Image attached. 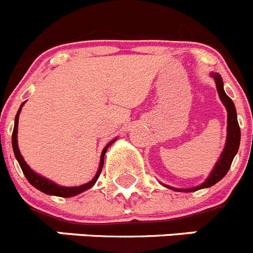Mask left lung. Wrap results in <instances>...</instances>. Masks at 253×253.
Wrapping results in <instances>:
<instances>
[{
    "label": "left lung",
    "mask_w": 253,
    "mask_h": 253,
    "mask_svg": "<svg viewBox=\"0 0 253 253\" xmlns=\"http://www.w3.org/2000/svg\"><path fill=\"white\" fill-rule=\"evenodd\" d=\"M211 77L214 78L215 85H217L218 94H219L220 101L223 102V104L226 106V110L228 112V118H227V140H226V146L223 150L222 155H220L219 160L215 164L214 169L211 170V175L208 176L206 181L203 184H200L199 186H195L192 189H175L171 186H168V188L172 189V190H176V192H195V190H199V189L209 188V186L214 185L215 183H218L219 180H222L223 177L226 176V174L228 172L229 168L232 165V161H233L234 156L237 154L238 147H240V141H241V129L238 126L237 121V112H236V107H234L233 101L229 98L228 95L224 92V88H223V81L222 77L218 74V73H211Z\"/></svg>",
    "instance_id": "left-lung-1"
}]
</instances>
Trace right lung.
<instances>
[{
    "instance_id": "add662e5",
    "label": "right lung",
    "mask_w": 253,
    "mask_h": 253,
    "mask_svg": "<svg viewBox=\"0 0 253 253\" xmlns=\"http://www.w3.org/2000/svg\"><path fill=\"white\" fill-rule=\"evenodd\" d=\"M24 106V103L21 104V107ZM21 107L19 108L17 111V115L15 117V126H13V132H12V149H13V154H15L16 159L19 161L20 164V168H21L22 172L24 175L26 176V179L29 180V183L31 184L33 186H35L38 190L40 192L45 193V194H49V195H56V197H64V198H69V197H74L77 194H81L83 193L84 190H88L89 188H92L93 185L95 184V181L98 180L99 175H101L102 171V168H103V161H104V154H106L107 149L115 142L116 140L111 141L108 145L103 149L101 155V163H99V168H98V171L95 174V176L93 177L92 180L89 183L84 184V185L81 186H72V188H67V186H60L58 184L53 183V181H50L49 179L44 176H40L39 174H36L34 170H31V168L26 164V161L24 160L22 158V155L20 154V150H19V145H17V126H19V115L21 112Z\"/></svg>"
}]
</instances>
